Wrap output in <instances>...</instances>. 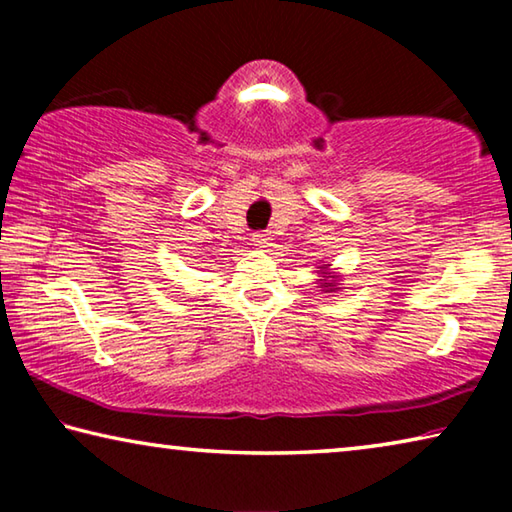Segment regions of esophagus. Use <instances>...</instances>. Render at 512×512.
Wrapping results in <instances>:
<instances>
[{
    "mask_svg": "<svg viewBox=\"0 0 512 512\" xmlns=\"http://www.w3.org/2000/svg\"><path fill=\"white\" fill-rule=\"evenodd\" d=\"M268 241H271V237H268L266 232H255V235H253V244H255L257 248H266Z\"/></svg>",
    "mask_w": 512,
    "mask_h": 512,
    "instance_id": "esophagus-1",
    "label": "esophagus"
}]
</instances>
